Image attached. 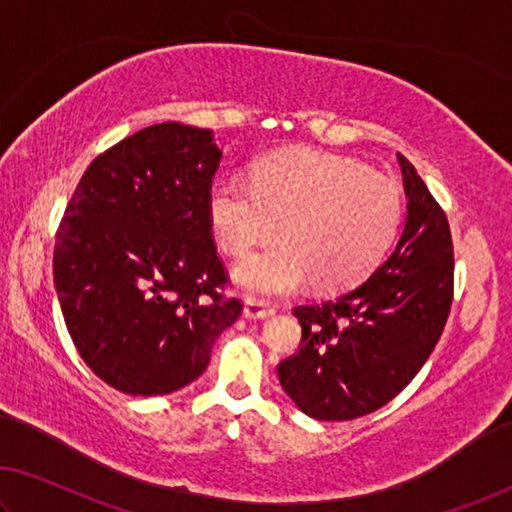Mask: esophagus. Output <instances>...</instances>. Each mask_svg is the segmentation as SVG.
Wrapping results in <instances>:
<instances>
[{
  "label": "esophagus",
  "instance_id": "34e87169",
  "mask_svg": "<svg viewBox=\"0 0 512 512\" xmlns=\"http://www.w3.org/2000/svg\"><path fill=\"white\" fill-rule=\"evenodd\" d=\"M273 312H276V310H273L269 303H264L259 299L243 301V317H246V319H266V317H271Z\"/></svg>",
  "mask_w": 512,
  "mask_h": 512
}]
</instances>
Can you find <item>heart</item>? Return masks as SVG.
I'll use <instances>...</instances> for the list:
<instances>
[{"label": "heart", "instance_id": "obj_1", "mask_svg": "<svg viewBox=\"0 0 512 512\" xmlns=\"http://www.w3.org/2000/svg\"><path fill=\"white\" fill-rule=\"evenodd\" d=\"M402 218L398 183L358 160L296 151L259 165L250 186L223 177L209 190L218 246L246 257L271 236L276 246L234 269V282L257 296H287L315 278L340 289L361 280L384 255Z\"/></svg>", "mask_w": 512, "mask_h": 512}]
</instances>
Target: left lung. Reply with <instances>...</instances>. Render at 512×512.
Here are the masks:
<instances>
[{
	"label": "left lung",
	"mask_w": 512,
	"mask_h": 512,
	"mask_svg": "<svg viewBox=\"0 0 512 512\" xmlns=\"http://www.w3.org/2000/svg\"><path fill=\"white\" fill-rule=\"evenodd\" d=\"M407 218L388 257L335 299L299 305V354L278 365L285 393L317 421H352L391 402L444 331L453 303L446 213L398 154Z\"/></svg>",
	"instance_id": "1"
}]
</instances>
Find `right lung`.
<instances>
[{
  "mask_svg": "<svg viewBox=\"0 0 512 512\" xmlns=\"http://www.w3.org/2000/svg\"><path fill=\"white\" fill-rule=\"evenodd\" d=\"M223 151L209 128H142L87 167L61 218L52 273L61 315L94 375L167 395L207 370L241 315L213 246L209 190Z\"/></svg>",
  "mask_w": 512,
  "mask_h": 512,
  "instance_id": "right-lung-1",
  "label": "right lung"
}]
</instances>
